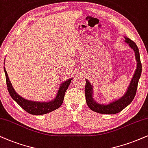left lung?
<instances>
[{"label": "left lung", "instance_id": "1", "mask_svg": "<svg viewBox=\"0 0 148 148\" xmlns=\"http://www.w3.org/2000/svg\"><path fill=\"white\" fill-rule=\"evenodd\" d=\"M125 42L128 43L131 49L135 52V59L137 61V69H136L135 74L132 78L127 88V92L124 95L123 97L120 99L115 100L113 102H111L109 104H100L95 101L92 97V86L90 83L87 79H86V85L85 89H84V93H85L86 103L88 108L92 111L97 112L99 114H117L121 112L122 110L129 106L133 101L135 97L136 92H137V85H138L139 80L140 78L141 74V70H142V66L140 60V56H139V49L137 47L135 42L127 37H125Z\"/></svg>", "mask_w": 148, "mask_h": 148}]
</instances>
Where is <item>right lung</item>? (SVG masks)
<instances>
[{
  "label": "right lung",
  "mask_w": 148,
  "mask_h": 148,
  "mask_svg": "<svg viewBox=\"0 0 148 148\" xmlns=\"http://www.w3.org/2000/svg\"><path fill=\"white\" fill-rule=\"evenodd\" d=\"M4 71L5 73L6 76V82H7V89L9 91L11 97L14 99L15 101L18 103V105L21 106L25 111L28 112L29 114H33V115H42L51 112L53 110L58 109L62 106L64 101L65 96V92L68 89L69 85L71 83L72 78L67 80L62 83L61 86L59 88V90L57 93L56 98L53 100H51L48 102H39L30 101V100L25 99L24 98L21 97L20 95L15 92L14 88H13L11 82H10L9 76H8L7 71L5 70L4 67Z\"/></svg>",
  "instance_id": "right-lung-1"
}]
</instances>
